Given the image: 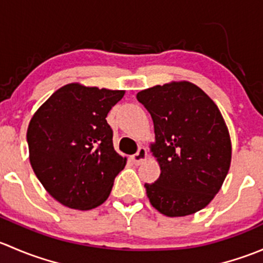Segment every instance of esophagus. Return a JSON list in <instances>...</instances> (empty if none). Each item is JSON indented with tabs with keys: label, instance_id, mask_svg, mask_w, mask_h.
Wrapping results in <instances>:
<instances>
[{
	"label": "esophagus",
	"instance_id": "esophagus-1",
	"mask_svg": "<svg viewBox=\"0 0 263 263\" xmlns=\"http://www.w3.org/2000/svg\"><path fill=\"white\" fill-rule=\"evenodd\" d=\"M132 161H134L136 165H140V164L142 163V161H145L147 159V151L146 148L144 146L139 147V150H137V153L135 154V155H132Z\"/></svg>",
	"mask_w": 263,
	"mask_h": 263
}]
</instances>
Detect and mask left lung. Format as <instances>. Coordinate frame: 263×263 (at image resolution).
<instances>
[{
  "label": "left lung",
  "instance_id": "left-lung-1",
  "mask_svg": "<svg viewBox=\"0 0 263 263\" xmlns=\"http://www.w3.org/2000/svg\"><path fill=\"white\" fill-rule=\"evenodd\" d=\"M155 129L151 151L160 177L145 183L159 213L185 216L210 203L227 177L232 160L228 127L208 94L188 81L156 85L137 94Z\"/></svg>",
  "mask_w": 263,
  "mask_h": 263
}]
</instances>
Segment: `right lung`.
I'll return each instance as SVG.
<instances>
[{"mask_svg":"<svg viewBox=\"0 0 263 263\" xmlns=\"http://www.w3.org/2000/svg\"><path fill=\"white\" fill-rule=\"evenodd\" d=\"M123 95V90L68 84L31 118L26 134L31 168L62 205L90 210L109 196L127 159L116 153L105 118Z\"/></svg>","mask_w":263,"mask_h":263,"instance_id":"obj_1","label":"right lung"}]
</instances>
